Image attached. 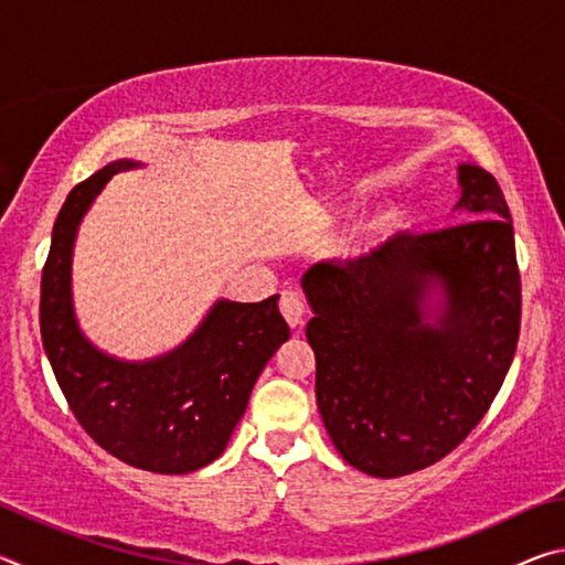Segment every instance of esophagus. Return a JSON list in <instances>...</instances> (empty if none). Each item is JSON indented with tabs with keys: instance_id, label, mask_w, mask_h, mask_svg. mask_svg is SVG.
Segmentation results:
<instances>
[{
	"instance_id": "34e87169",
	"label": "esophagus",
	"mask_w": 565,
	"mask_h": 565,
	"mask_svg": "<svg viewBox=\"0 0 565 565\" xmlns=\"http://www.w3.org/2000/svg\"><path fill=\"white\" fill-rule=\"evenodd\" d=\"M279 306H281L284 319L289 321V327L299 331V329L303 327V319H306V303H303V296H301L299 291H294V289H286V291L281 294V301H279Z\"/></svg>"
}]
</instances>
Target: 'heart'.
Returning a JSON list of instances; mask_svg holds the SVG:
<instances>
[{"label":"heart","mask_w":565,"mask_h":565,"mask_svg":"<svg viewBox=\"0 0 565 565\" xmlns=\"http://www.w3.org/2000/svg\"><path fill=\"white\" fill-rule=\"evenodd\" d=\"M391 222H394V216H388V214H386V216H381L379 222L374 224V232H381V228H386Z\"/></svg>","instance_id":"obj_1"}]
</instances>
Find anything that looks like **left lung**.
Listing matches in <instances>:
<instances>
[{
    "instance_id": "1",
    "label": "left lung",
    "mask_w": 565,
    "mask_h": 565,
    "mask_svg": "<svg viewBox=\"0 0 565 565\" xmlns=\"http://www.w3.org/2000/svg\"><path fill=\"white\" fill-rule=\"evenodd\" d=\"M454 218L303 274L317 404L343 461L396 478L441 461L493 404L521 329L513 222L489 171L458 167Z\"/></svg>"
}]
</instances>
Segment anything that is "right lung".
Returning a JSON list of instances; mask_svg holds the SVG:
<instances>
[{
  "label": "right lung",
  "instance_id": "add662e5",
  "mask_svg": "<svg viewBox=\"0 0 565 565\" xmlns=\"http://www.w3.org/2000/svg\"><path fill=\"white\" fill-rule=\"evenodd\" d=\"M134 167L141 164L111 161L66 196L42 271V343L72 414L104 451L141 471L191 473L224 454L256 379L291 331L279 296H269L218 299L181 347L149 361L114 359L84 337L72 301L76 228L104 184Z\"/></svg>",
  "mask_w": 565,
  "mask_h": 565
}]
</instances>
